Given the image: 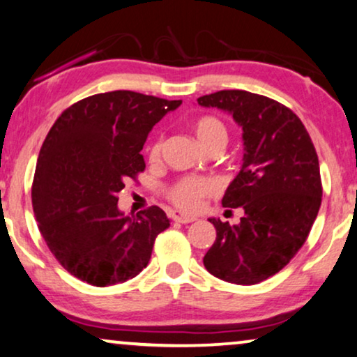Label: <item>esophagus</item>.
Masks as SVG:
<instances>
[{
    "label": "esophagus",
    "mask_w": 357,
    "mask_h": 357,
    "mask_svg": "<svg viewBox=\"0 0 357 357\" xmlns=\"http://www.w3.org/2000/svg\"><path fill=\"white\" fill-rule=\"evenodd\" d=\"M171 218H173L174 222H179V223H191L196 220V217L194 215H184V213H181L179 211L171 212Z\"/></svg>",
    "instance_id": "esophagus-1"
}]
</instances>
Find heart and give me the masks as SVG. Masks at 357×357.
<instances>
[{
  "instance_id": "obj_1",
  "label": "heart",
  "mask_w": 357,
  "mask_h": 357,
  "mask_svg": "<svg viewBox=\"0 0 357 357\" xmlns=\"http://www.w3.org/2000/svg\"><path fill=\"white\" fill-rule=\"evenodd\" d=\"M199 145L206 150H222L227 144V126L215 116H202L191 123ZM163 142L156 140L150 146V160L158 161ZM213 192V184L199 178H184L169 189V199L174 206L184 211H196L201 207L202 199Z\"/></svg>"
}]
</instances>
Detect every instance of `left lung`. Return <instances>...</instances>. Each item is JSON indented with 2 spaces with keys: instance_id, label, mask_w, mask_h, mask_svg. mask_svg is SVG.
I'll use <instances>...</instances> for the list:
<instances>
[{
  "instance_id": "left-lung-1",
  "label": "left lung",
  "mask_w": 357,
  "mask_h": 357,
  "mask_svg": "<svg viewBox=\"0 0 357 357\" xmlns=\"http://www.w3.org/2000/svg\"><path fill=\"white\" fill-rule=\"evenodd\" d=\"M230 114L243 130V163L223 194V207L245 215L230 225L208 218L217 238L204 256L215 278L251 286L279 273L305 243L321 204L318 156L291 109L259 94L223 89L197 99Z\"/></svg>"
}]
</instances>
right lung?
<instances>
[{
  "mask_svg": "<svg viewBox=\"0 0 357 357\" xmlns=\"http://www.w3.org/2000/svg\"><path fill=\"white\" fill-rule=\"evenodd\" d=\"M181 101L134 91L94 94L52 126L37 160L32 207L52 255L75 278L104 287L149 264L169 218L151 206L126 215L117 194L145 169L146 137Z\"/></svg>",
  "mask_w": 357,
  "mask_h": 357,
  "instance_id": "right-lung-1",
  "label": "right lung"
}]
</instances>
